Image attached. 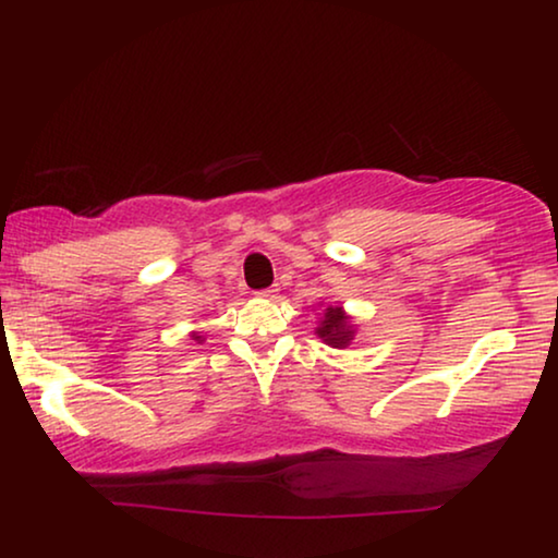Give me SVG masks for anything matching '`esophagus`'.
<instances>
[{
    "label": "esophagus",
    "mask_w": 558,
    "mask_h": 558,
    "mask_svg": "<svg viewBox=\"0 0 558 558\" xmlns=\"http://www.w3.org/2000/svg\"><path fill=\"white\" fill-rule=\"evenodd\" d=\"M258 296H264V300H277V296H279V287L264 289V292H258Z\"/></svg>",
    "instance_id": "34e87169"
}]
</instances>
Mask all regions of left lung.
Listing matches in <instances>:
<instances>
[{
	"label": "left lung",
	"mask_w": 558,
	"mask_h": 558,
	"mask_svg": "<svg viewBox=\"0 0 558 558\" xmlns=\"http://www.w3.org/2000/svg\"><path fill=\"white\" fill-rule=\"evenodd\" d=\"M355 323L353 317L342 310V304H327L319 315V323L315 327V335L325 345L330 348H348L355 340Z\"/></svg>",
	"instance_id": "obj_1"
}]
</instances>
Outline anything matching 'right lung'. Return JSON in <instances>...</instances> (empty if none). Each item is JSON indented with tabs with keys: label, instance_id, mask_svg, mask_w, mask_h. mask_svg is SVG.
<instances>
[{
	"label": "right lung",
	"instance_id": "right-lung-1",
	"mask_svg": "<svg viewBox=\"0 0 558 558\" xmlns=\"http://www.w3.org/2000/svg\"><path fill=\"white\" fill-rule=\"evenodd\" d=\"M190 338H193V340H195V342H203V340H205V338H203V335H201V332H190Z\"/></svg>",
	"mask_w": 558,
	"mask_h": 558
}]
</instances>
